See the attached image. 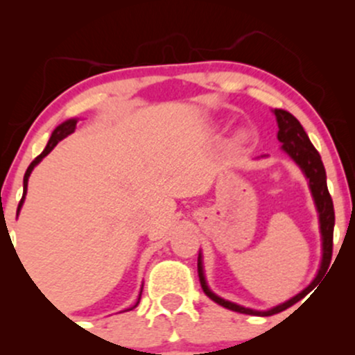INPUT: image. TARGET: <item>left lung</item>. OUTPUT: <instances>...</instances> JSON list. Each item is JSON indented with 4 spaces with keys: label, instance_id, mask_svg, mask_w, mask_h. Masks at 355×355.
<instances>
[{
    "label": "left lung",
    "instance_id": "left-lung-1",
    "mask_svg": "<svg viewBox=\"0 0 355 355\" xmlns=\"http://www.w3.org/2000/svg\"><path fill=\"white\" fill-rule=\"evenodd\" d=\"M274 115L277 118V125H279V133H277V138L282 144V150L292 160L295 162L297 165L300 166L305 178L309 180V189L312 191L313 202H315L317 211H319V223H320V234H322V262L319 274L315 275L313 282L309 285L305 291L292 297L287 302L275 305V307L268 309V311H254V309H247L243 305L234 304L230 300L222 299L217 294L210 291L209 285H207L205 274H203V266H202V254H198V277H200V284L203 292H205L207 297H210L215 304L222 305V307L229 309V311L240 312V313H248V315H274V313H279L288 309L291 305L299 302L302 297L307 294L309 291L315 285L319 280L324 277L325 270H327L329 263H331L332 259V239H334V223H336V215H334V203L331 198V193L327 190V177H325V168L324 164L320 160V155L313 148V145L309 140L307 133H305L304 126L300 125V121L292 115V113L285 112V110L275 108Z\"/></svg>",
    "mask_w": 355,
    "mask_h": 355
}]
</instances>
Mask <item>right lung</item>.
Here are the masks:
<instances>
[{
  "label": "right lung",
  "instance_id": "obj_1",
  "mask_svg": "<svg viewBox=\"0 0 355 355\" xmlns=\"http://www.w3.org/2000/svg\"><path fill=\"white\" fill-rule=\"evenodd\" d=\"M76 121H78V120H75V118H71V120H67V121H63V123L56 126V128H55V132L51 133V137H50V141H48L46 148H44L43 152L40 153L38 157H36L33 162H31L30 166H28L26 173H24V178H23V197H21V200H19L18 211H19V209H21V205H23V202H24V195H26V190H28V178H30V175H31V172H33V168H35L36 165L40 164V162L43 160L44 157H46L48 153L51 152L53 148H55L56 145H58V141H61V140H63V138H67L68 135H70V133L75 132V128H76ZM140 295H141V292H140ZM138 302H140V299H138ZM138 302H137L135 305H133V307H137ZM133 307H132V309H133ZM132 309H128V311H132Z\"/></svg>",
  "mask_w": 355,
  "mask_h": 355
}]
</instances>
